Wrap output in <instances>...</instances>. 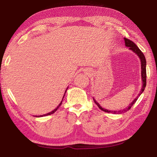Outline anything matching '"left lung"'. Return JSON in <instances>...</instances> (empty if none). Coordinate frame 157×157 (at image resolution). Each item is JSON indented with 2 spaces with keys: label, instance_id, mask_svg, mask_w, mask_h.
Wrapping results in <instances>:
<instances>
[{
  "label": "left lung",
  "instance_id": "obj_1",
  "mask_svg": "<svg viewBox=\"0 0 157 157\" xmlns=\"http://www.w3.org/2000/svg\"><path fill=\"white\" fill-rule=\"evenodd\" d=\"M124 43H125V45L127 46V47L129 48V49L133 51L134 53H136L138 57L140 58V59L141 60V69H142V89H141V91L140 93H139V94L137 95V97L131 103V104L129 105L128 106V107H126V109H122V110H119V111H111V110H108V109H104L102 107H101L99 103H98L97 102V101H95V99L93 98V100L94 101V103L97 104V105L99 107V108L100 109L102 110V111H104L105 112H107V113H124L126 112H127L128 110H129L131 109V107L133 105V104L136 102V101L137 100L138 97H139L141 94H142L144 89H145L146 88V58H145V56H144L143 52L141 51L139 48L137 47V46L136 45V44H135L134 43L131 41V40L128 39L127 38H124Z\"/></svg>",
  "mask_w": 157,
  "mask_h": 157
}]
</instances>
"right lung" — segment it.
Returning a JSON list of instances; mask_svg holds the SVG:
<instances>
[{
	"mask_svg": "<svg viewBox=\"0 0 157 157\" xmlns=\"http://www.w3.org/2000/svg\"><path fill=\"white\" fill-rule=\"evenodd\" d=\"M67 90H66V91H67ZM66 91H65V93H64V94H65V93H66ZM64 96H63V98H64ZM62 101H61V102L60 103V104L59 105H58V107H56V109H54L53 111H52L51 112H50V113H46V114H44V115H41V116H35L36 117H43V116H48V115H51V114H52V113H54L56 111V110L58 109V107H59L60 105H61V104H62Z\"/></svg>",
	"mask_w": 157,
	"mask_h": 157,
	"instance_id": "add662e5",
	"label": "right lung"
}]
</instances>
